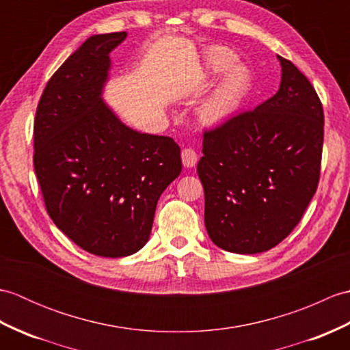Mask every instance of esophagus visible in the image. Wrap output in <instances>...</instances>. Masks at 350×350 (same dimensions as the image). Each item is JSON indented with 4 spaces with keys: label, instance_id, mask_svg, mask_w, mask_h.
Wrapping results in <instances>:
<instances>
[{
    "label": "esophagus",
    "instance_id": "34e87169",
    "mask_svg": "<svg viewBox=\"0 0 350 350\" xmlns=\"http://www.w3.org/2000/svg\"><path fill=\"white\" fill-rule=\"evenodd\" d=\"M197 161H198V156H197L196 150H192V148H183V150H182V162H183L185 167H187V168L196 167Z\"/></svg>",
    "mask_w": 350,
    "mask_h": 350
}]
</instances>
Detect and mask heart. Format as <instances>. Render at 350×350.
I'll return each mask as SVG.
<instances>
[{
	"label": "heart",
	"mask_w": 350,
	"mask_h": 350,
	"mask_svg": "<svg viewBox=\"0 0 350 350\" xmlns=\"http://www.w3.org/2000/svg\"><path fill=\"white\" fill-rule=\"evenodd\" d=\"M236 55L230 49L215 46L207 49L198 68V79H207L222 70L213 90L198 107V118L204 126H219L239 108L251 87V73L247 66L234 63Z\"/></svg>",
	"instance_id": "heart-1"
}]
</instances>
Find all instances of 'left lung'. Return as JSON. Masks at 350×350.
I'll list each match as a JSON object with an SVG mask.
<instances>
[{"instance_id": "8db88e82", "label": "left lung", "mask_w": 350, "mask_h": 350, "mask_svg": "<svg viewBox=\"0 0 350 350\" xmlns=\"http://www.w3.org/2000/svg\"><path fill=\"white\" fill-rule=\"evenodd\" d=\"M277 58L278 92L203 135L197 173L206 230L217 247L236 254H257L286 239L321 174L322 103L298 68Z\"/></svg>"}]
</instances>
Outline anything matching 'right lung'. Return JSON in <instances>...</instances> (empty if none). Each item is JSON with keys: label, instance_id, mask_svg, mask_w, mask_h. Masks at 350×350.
Instances as JSON below:
<instances>
[{"label": "right lung", "instance_id": "right-lung-1", "mask_svg": "<svg viewBox=\"0 0 350 350\" xmlns=\"http://www.w3.org/2000/svg\"><path fill=\"white\" fill-rule=\"evenodd\" d=\"M126 37H88L48 81L34 120V170L51 219L109 258L144 247L158 200L182 171L173 138L129 128L102 98L109 54Z\"/></svg>", "mask_w": 350, "mask_h": 350}]
</instances>
